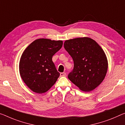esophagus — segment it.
Here are the masks:
<instances>
[{"mask_svg": "<svg viewBox=\"0 0 125 125\" xmlns=\"http://www.w3.org/2000/svg\"><path fill=\"white\" fill-rule=\"evenodd\" d=\"M65 75H66V73L63 72L60 73V76H65Z\"/></svg>", "mask_w": 125, "mask_h": 125, "instance_id": "obj_1", "label": "esophagus"}]
</instances>
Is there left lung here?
<instances>
[{"instance_id": "left-lung-1", "label": "left lung", "mask_w": 125, "mask_h": 125, "mask_svg": "<svg viewBox=\"0 0 125 125\" xmlns=\"http://www.w3.org/2000/svg\"><path fill=\"white\" fill-rule=\"evenodd\" d=\"M64 48L74 61L69 80L84 92H91L100 85L106 75L108 60L94 40L88 37L66 40Z\"/></svg>"}]
</instances>
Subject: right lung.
<instances>
[{
    "instance_id": "obj_1",
    "label": "right lung",
    "mask_w": 125,
    "mask_h": 125,
    "mask_svg": "<svg viewBox=\"0 0 125 125\" xmlns=\"http://www.w3.org/2000/svg\"><path fill=\"white\" fill-rule=\"evenodd\" d=\"M62 44L61 40L39 38L24 50L20 59L19 70L23 81L31 91L44 93L56 83L60 73L52 58Z\"/></svg>"
}]
</instances>
